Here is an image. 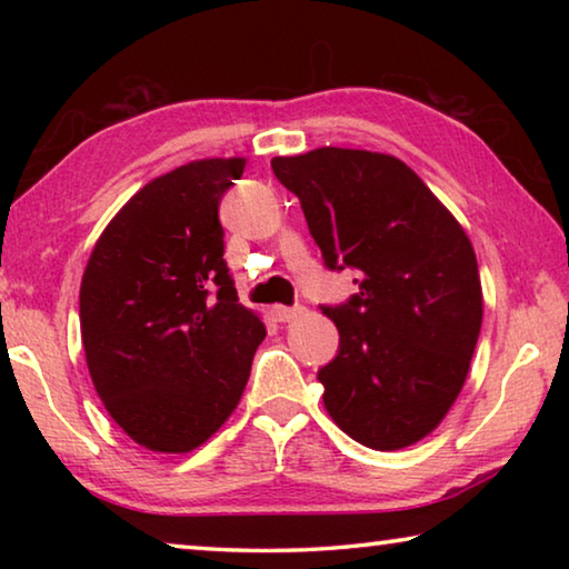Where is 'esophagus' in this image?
I'll return each instance as SVG.
<instances>
[{"instance_id": "1", "label": "esophagus", "mask_w": 569, "mask_h": 569, "mask_svg": "<svg viewBox=\"0 0 569 569\" xmlns=\"http://www.w3.org/2000/svg\"><path fill=\"white\" fill-rule=\"evenodd\" d=\"M301 311H303L301 306H273V319H276L278 323H286V321L296 319V316L301 313Z\"/></svg>"}]
</instances>
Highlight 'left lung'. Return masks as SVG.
<instances>
[{"instance_id": "1", "label": "left lung", "mask_w": 569, "mask_h": 569, "mask_svg": "<svg viewBox=\"0 0 569 569\" xmlns=\"http://www.w3.org/2000/svg\"><path fill=\"white\" fill-rule=\"evenodd\" d=\"M301 200L329 271L353 268L349 301L321 306L339 353L319 369L331 419L363 447H409L465 387L481 329L477 256L455 216L407 162L319 148L273 158Z\"/></svg>"}]
</instances>
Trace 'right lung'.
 Segmentation results:
<instances>
[{
  "mask_svg": "<svg viewBox=\"0 0 569 569\" xmlns=\"http://www.w3.org/2000/svg\"><path fill=\"white\" fill-rule=\"evenodd\" d=\"M243 158L150 180L122 206L84 268L80 329L104 409L132 441L182 455L238 407L266 326L238 303L218 206Z\"/></svg>",
  "mask_w": 569,
  "mask_h": 569,
  "instance_id": "right-lung-1",
  "label": "right lung"
}]
</instances>
